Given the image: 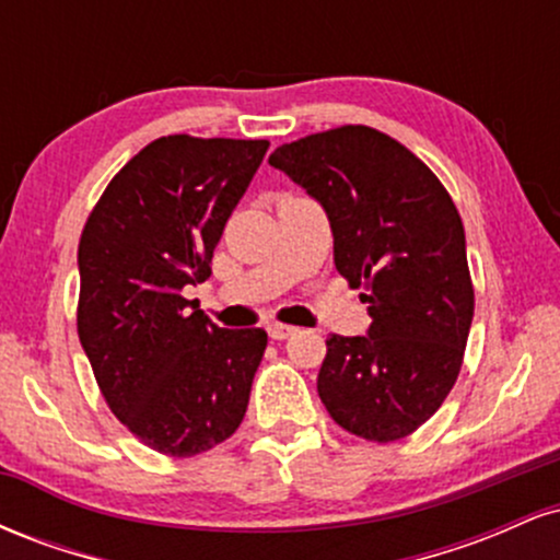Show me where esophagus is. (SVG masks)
I'll use <instances>...</instances> for the list:
<instances>
[{
  "label": "esophagus",
  "instance_id": "1",
  "mask_svg": "<svg viewBox=\"0 0 560 560\" xmlns=\"http://www.w3.org/2000/svg\"><path fill=\"white\" fill-rule=\"evenodd\" d=\"M294 331H298V329H294V326L268 324V337H271V339H287V337H292Z\"/></svg>",
  "mask_w": 560,
  "mask_h": 560
}]
</instances>
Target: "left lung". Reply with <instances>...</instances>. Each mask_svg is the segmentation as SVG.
I'll use <instances>...</instances> for the list:
<instances>
[{"label": "left lung", "instance_id": "left-lung-1", "mask_svg": "<svg viewBox=\"0 0 560 560\" xmlns=\"http://www.w3.org/2000/svg\"><path fill=\"white\" fill-rule=\"evenodd\" d=\"M268 163L318 199L334 266L369 302V334L326 339L320 402L369 442L413 434L453 389L474 318L458 208L408 147L369 126L311 133Z\"/></svg>", "mask_w": 560, "mask_h": 560}]
</instances>
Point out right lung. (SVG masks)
<instances>
[{
  "label": "right lung",
  "instance_id": "add662e5",
  "mask_svg": "<svg viewBox=\"0 0 560 560\" xmlns=\"http://www.w3.org/2000/svg\"><path fill=\"white\" fill-rule=\"evenodd\" d=\"M266 139L160 137L115 173L79 242V339L102 397L147 447L205 453L240 429L262 329H221L184 298L210 260Z\"/></svg>",
  "mask_w": 560,
  "mask_h": 560
}]
</instances>
